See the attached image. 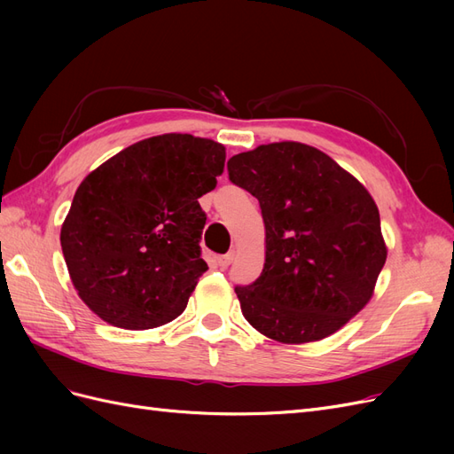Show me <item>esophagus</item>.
<instances>
[{
	"label": "esophagus",
	"instance_id": "obj_1",
	"mask_svg": "<svg viewBox=\"0 0 454 454\" xmlns=\"http://www.w3.org/2000/svg\"><path fill=\"white\" fill-rule=\"evenodd\" d=\"M232 259H235V252H227L225 255H219L217 257V265L222 267V269H227L232 263Z\"/></svg>",
	"mask_w": 454,
	"mask_h": 454
}]
</instances>
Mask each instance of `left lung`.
<instances>
[{"label":"left lung","mask_w":454,"mask_h":454,"mask_svg":"<svg viewBox=\"0 0 454 454\" xmlns=\"http://www.w3.org/2000/svg\"><path fill=\"white\" fill-rule=\"evenodd\" d=\"M227 170L259 200L265 223L263 272L235 287L244 318L284 345L339 332L373 297L387 261L373 197L332 157L299 142L239 153Z\"/></svg>","instance_id":"obj_1"}]
</instances>
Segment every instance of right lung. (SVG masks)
<instances>
[{"label": "right lung", "instance_id": "1", "mask_svg": "<svg viewBox=\"0 0 454 454\" xmlns=\"http://www.w3.org/2000/svg\"><path fill=\"white\" fill-rule=\"evenodd\" d=\"M225 167V147L162 134L122 149L75 191L60 244L83 303L107 324L151 329L180 316L202 272L199 199Z\"/></svg>", "mask_w": 454, "mask_h": 454}]
</instances>
